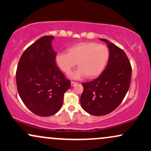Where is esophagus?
<instances>
[{
    "label": "esophagus",
    "instance_id": "obj_1",
    "mask_svg": "<svg viewBox=\"0 0 151 151\" xmlns=\"http://www.w3.org/2000/svg\"><path fill=\"white\" fill-rule=\"evenodd\" d=\"M77 82H76V81H71V86H73L75 85V84H77Z\"/></svg>",
    "mask_w": 151,
    "mask_h": 151
}]
</instances>
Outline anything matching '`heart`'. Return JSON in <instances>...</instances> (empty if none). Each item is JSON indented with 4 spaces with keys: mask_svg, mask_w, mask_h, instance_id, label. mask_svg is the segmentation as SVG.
Here are the masks:
<instances>
[{
    "mask_svg": "<svg viewBox=\"0 0 151 151\" xmlns=\"http://www.w3.org/2000/svg\"><path fill=\"white\" fill-rule=\"evenodd\" d=\"M109 58V51L104 45L94 42H81L69 47L67 53L60 52L55 57V63L65 74H70L76 65L79 67L73 77L93 79L104 70Z\"/></svg>",
    "mask_w": 151,
    "mask_h": 151,
    "instance_id": "b5f03b06",
    "label": "heart"
}]
</instances>
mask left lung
Here are the masks:
<instances>
[{"label": "left lung", "mask_w": 151, "mask_h": 151, "mask_svg": "<svg viewBox=\"0 0 151 151\" xmlns=\"http://www.w3.org/2000/svg\"><path fill=\"white\" fill-rule=\"evenodd\" d=\"M100 40L109 49L108 64L99 77L81 84L84 90L80 99L83 109L94 116L106 115L121 104L129 89L132 72L125 52L108 40Z\"/></svg>", "instance_id": "obj_1"}]
</instances>
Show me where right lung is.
<instances>
[{"label": "right lung", "mask_w": 151, "mask_h": 151, "mask_svg": "<svg viewBox=\"0 0 151 151\" xmlns=\"http://www.w3.org/2000/svg\"><path fill=\"white\" fill-rule=\"evenodd\" d=\"M53 36H43L22 53L16 70L19 96L29 110L40 116L54 115L61 109L70 80L55 63Z\"/></svg>", "instance_id": "1"}]
</instances>
